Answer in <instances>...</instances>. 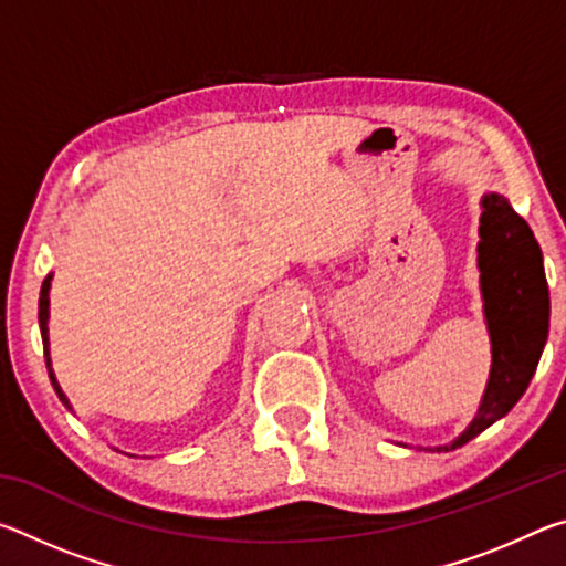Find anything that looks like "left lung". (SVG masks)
<instances>
[{
    "label": "left lung",
    "mask_w": 566,
    "mask_h": 566,
    "mask_svg": "<svg viewBox=\"0 0 566 566\" xmlns=\"http://www.w3.org/2000/svg\"><path fill=\"white\" fill-rule=\"evenodd\" d=\"M482 205L479 270L492 334V375L479 415L462 437L449 447H439L444 452L482 434L520 401L549 332L547 276L530 224L502 195H486Z\"/></svg>",
    "instance_id": "8db88e82"
}]
</instances>
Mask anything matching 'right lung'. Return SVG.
Wrapping results in <instances>:
<instances>
[{"label": "right lung", "mask_w": 566, "mask_h": 566, "mask_svg": "<svg viewBox=\"0 0 566 566\" xmlns=\"http://www.w3.org/2000/svg\"><path fill=\"white\" fill-rule=\"evenodd\" d=\"M50 282H52V274L46 276V280L42 282V292H40V329H42V342H44V357H46V367H50V339H46V317H50ZM50 379L54 385V391L56 397H60L64 401V407H70V401H66V397L62 395L60 385H56V379L52 375V367H50Z\"/></svg>", "instance_id": "right-lung-1"}]
</instances>
